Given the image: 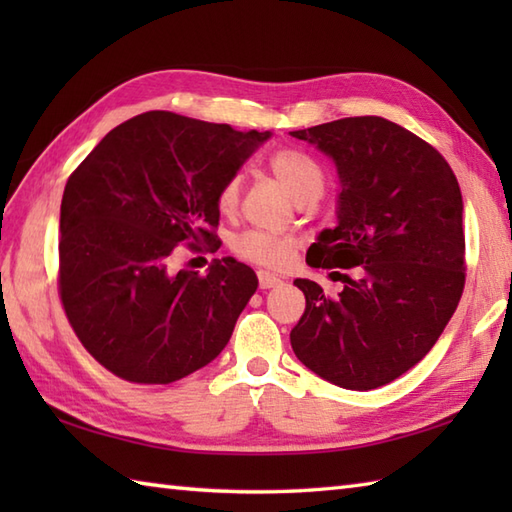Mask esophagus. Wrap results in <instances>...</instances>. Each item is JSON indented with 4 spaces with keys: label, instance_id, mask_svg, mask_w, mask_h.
I'll return each instance as SVG.
<instances>
[{
    "label": "esophagus",
    "instance_id": "34e87169",
    "mask_svg": "<svg viewBox=\"0 0 512 512\" xmlns=\"http://www.w3.org/2000/svg\"><path fill=\"white\" fill-rule=\"evenodd\" d=\"M257 279H259V288H262V290L275 288V286H279V284H281V279H279V277L266 273V270H259V273H257Z\"/></svg>",
    "mask_w": 512,
    "mask_h": 512
}]
</instances>
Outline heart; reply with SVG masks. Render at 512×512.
I'll list each match as a JSON object with an SVG mask.
<instances>
[{
  "instance_id": "1",
  "label": "heart",
  "mask_w": 512,
  "mask_h": 512,
  "mask_svg": "<svg viewBox=\"0 0 512 512\" xmlns=\"http://www.w3.org/2000/svg\"><path fill=\"white\" fill-rule=\"evenodd\" d=\"M268 167L273 171V176L284 184L290 191L292 198L301 202L306 195L323 189V176L319 167L314 165L310 156L297 149H281L277 154L270 156ZM239 195H242V180L237 176L228 178L220 191H217L215 204L224 215H233L239 206ZM233 250L237 257L246 259L250 264L264 266V268H284L292 250H295V242L286 235L266 233V231H246L239 235L233 242Z\"/></svg>"
}]
</instances>
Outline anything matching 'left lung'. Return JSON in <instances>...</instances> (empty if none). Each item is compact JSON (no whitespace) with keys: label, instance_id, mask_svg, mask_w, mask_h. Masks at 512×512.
<instances>
[{"label":"left lung","instance_id":"1","mask_svg":"<svg viewBox=\"0 0 512 512\" xmlns=\"http://www.w3.org/2000/svg\"><path fill=\"white\" fill-rule=\"evenodd\" d=\"M339 171V224L308 248L312 268H356L328 297L295 279L306 312L290 332L299 361L330 383L367 391L420 363L464 290L462 193L449 162L409 129L354 116L290 132Z\"/></svg>","mask_w":512,"mask_h":512}]
</instances>
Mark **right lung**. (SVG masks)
Here are the masks:
<instances>
[{
	"instance_id": "add662e5",
	"label": "right lung",
	"mask_w": 512,
	"mask_h": 512,
	"mask_svg": "<svg viewBox=\"0 0 512 512\" xmlns=\"http://www.w3.org/2000/svg\"><path fill=\"white\" fill-rule=\"evenodd\" d=\"M270 132H237L173 112L114 127L72 171L61 200L59 295L85 350L118 378L169 385L209 365L255 295L253 268L171 259L220 246L215 198Z\"/></svg>"
}]
</instances>
